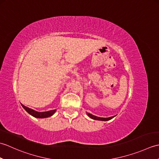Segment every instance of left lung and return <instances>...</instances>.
Segmentation results:
<instances>
[{
    "label": "left lung",
    "instance_id": "obj_1",
    "mask_svg": "<svg viewBox=\"0 0 159 159\" xmlns=\"http://www.w3.org/2000/svg\"><path fill=\"white\" fill-rule=\"evenodd\" d=\"M87 116H88L90 118H92L93 120H100V121H108V120H110L113 118L115 116L113 117H97L93 116V115L89 113H87Z\"/></svg>",
    "mask_w": 159,
    "mask_h": 159
}]
</instances>
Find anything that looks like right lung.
Masks as SVG:
<instances>
[{
    "mask_svg": "<svg viewBox=\"0 0 159 159\" xmlns=\"http://www.w3.org/2000/svg\"><path fill=\"white\" fill-rule=\"evenodd\" d=\"M21 105L24 108V109H25L26 112L29 113L30 115H31L32 116L37 117V118H46V117H50V116H52L56 111V109H55V110L46 111V112H38V111L33 110L31 109H30V108H28L27 107H25V105H23L22 104H21Z\"/></svg>",
    "mask_w": 159,
    "mask_h": 159,
    "instance_id": "obj_1",
    "label": "right lung"
}]
</instances>
